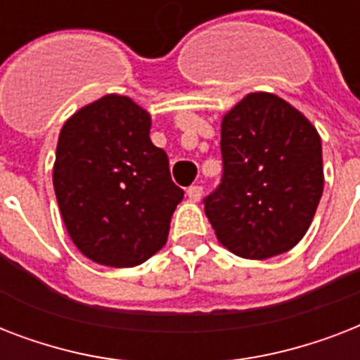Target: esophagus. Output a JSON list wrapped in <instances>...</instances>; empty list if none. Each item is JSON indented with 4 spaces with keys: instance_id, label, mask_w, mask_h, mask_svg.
Masks as SVG:
<instances>
[{
    "instance_id": "1",
    "label": "esophagus",
    "mask_w": 360,
    "mask_h": 360,
    "mask_svg": "<svg viewBox=\"0 0 360 360\" xmlns=\"http://www.w3.org/2000/svg\"><path fill=\"white\" fill-rule=\"evenodd\" d=\"M186 196L191 202H200L203 196V188L200 185H192L188 186V191H186Z\"/></svg>"
}]
</instances>
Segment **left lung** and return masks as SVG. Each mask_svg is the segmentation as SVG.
<instances>
[{"mask_svg":"<svg viewBox=\"0 0 360 360\" xmlns=\"http://www.w3.org/2000/svg\"><path fill=\"white\" fill-rule=\"evenodd\" d=\"M222 179L203 200L220 245L246 259L291 250L323 194L321 138L271 93H250L224 115Z\"/></svg>","mask_w":360,"mask_h":360,"instance_id":"1","label":"left lung"}]
</instances>
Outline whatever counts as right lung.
Returning a JSON list of instances; mask_svg holds the SVG:
<instances>
[{"label": "right lung", "instance_id": "1", "mask_svg": "<svg viewBox=\"0 0 360 360\" xmlns=\"http://www.w3.org/2000/svg\"><path fill=\"white\" fill-rule=\"evenodd\" d=\"M149 129L151 115L132 98L106 95L59 132L53 191L70 239L95 263L134 267L166 245L185 192Z\"/></svg>", "mask_w": 360, "mask_h": 360}]
</instances>
